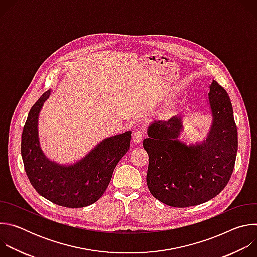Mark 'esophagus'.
Returning a JSON list of instances; mask_svg holds the SVG:
<instances>
[{"label":"esophagus","instance_id":"34e87169","mask_svg":"<svg viewBox=\"0 0 257 257\" xmlns=\"http://www.w3.org/2000/svg\"><path fill=\"white\" fill-rule=\"evenodd\" d=\"M132 140H133V142H135V143H139V142L142 141V133H141L140 130H137V131H135V132L133 133V135H132Z\"/></svg>","mask_w":257,"mask_h":257}]
</instances>
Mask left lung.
<instances>
[{"label":"left lung","instance_id":"left-lung-1","mask_svg":"<svg viewBox=\"0 0 257 257\" xmlns=\"http://www.w3.org/2000/svg\"><path fill=\"white\" fill-rule=\"evenodd\" d=\"M212 123L205 139L187 144L179 139L183 116L156 121L148 127L143 148L150 157L146 183L161 202L174 207L194 206L216 196L234 170L238 132L227 91L216 81L209 85Z\"/></svg>","mask_w":257,"mask_h":257}]
</instances>
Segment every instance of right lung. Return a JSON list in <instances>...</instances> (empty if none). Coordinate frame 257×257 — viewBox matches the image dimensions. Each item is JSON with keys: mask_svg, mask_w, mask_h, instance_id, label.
Masks as SVG:
<instances>
[{"mask_svg": "<svg viewBox=\"0 0 257 257\" xmlns=\"http://www.w3.org/2000/svg\"><path fill=\"white\" fill-rule=\"evenodd\" d=\"M52 90L46 91L28 113L21 136V156L33 188L55 204L77 208L97 201L106 190L119 161L128 152L131 131L100 141L80 161L63 165L44 154L39 138V116Z\"/></svg>", "mask_w": 257, "mask_h": 257, "instance_id": "add662e5", "label": "right lung"}]
</instances>
